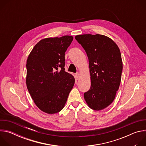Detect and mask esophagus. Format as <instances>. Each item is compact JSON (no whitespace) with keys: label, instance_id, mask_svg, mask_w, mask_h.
Returning <instances> with one entry per match:
<instances>
[{"label":"esophagus","instance_id":"1","mask_svg":"<svg viewBox=\"0 0 146 146\" xmlns=\"http://www.w3.org/2000/svg\"><path fill=\"white\" fill-rule=\"evenodd\" d=\"M75 77H76V80H78L79 79V77H80V74L78 72L76 73V75H75Z\"/></svg>","mask_w":146,"mask_h":146}]
</instances>
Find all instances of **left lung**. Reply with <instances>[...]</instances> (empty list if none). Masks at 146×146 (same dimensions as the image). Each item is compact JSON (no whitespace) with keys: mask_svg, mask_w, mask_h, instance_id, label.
Returning a JSON list of instances; mask_svg holds the SVG:
<instances>
[{"mask_svg":"<svg viewBox=\"0 0 146 146\" xmlns=\"http://www.w3.org/2000/svg\"><path fill=\"white\" fill-rule=\"evenodd\" d=\"M75 38L85 50L89 60L91 88L84 93V99L91 109L103 110L113 102L120 85V50L113 40L104 35H81Z\"/></svg>","mask_w":146,"mask_h":146,"instance_id":"1","label":"left lung"}]
</instances>
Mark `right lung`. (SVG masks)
<instances>
[{
    "instance_id": "right-lung-1",
    "label": "right lung",
    "mask_w": 146,
    "mask_h": 146,
    "mask_svg": "<svg viewBox=\"0 0 146 146\" xmlns=\"http://www.w3.org/2000/svg\"><path fill=\"white\" fill-rule=\"evenodd\" d=\"M72 36L41 40L27 61L26 83L37 108L55 114L64 108L73 88L74 77L65 71V52L73 41Z\"/></svg>"
}]
</instances>
